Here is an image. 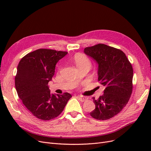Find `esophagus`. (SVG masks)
Wrapping results in <instances>:
<instances>
[{
	"label": "esophagus",
	"instance_id": "esophagus-1",
	"mask_svg": "<svg viewBox=\"0 0 151 151\" xmlns=\"http://www.w3.org/2000/svg\"><path fill=\"white\" fill-rule=\"evenodd\" d=\"M78 98L81 101H83V102L86 100V98L84 96H78Z\"/></svg>",
	"mask_w": 151,
	"mask_h": 151
}]
</instances>
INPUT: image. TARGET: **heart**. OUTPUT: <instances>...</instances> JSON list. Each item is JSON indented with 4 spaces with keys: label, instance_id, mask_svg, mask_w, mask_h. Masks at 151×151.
Instances as JSON below:
<instances>
[{
    "label": "heart",
    "instance_id": "heart-1",
    "mask_svg": "<svg viewBox=\"0 0 151 151\" xmlns=\"http://www.w3.org/2000/svg\"><path fill=\"white\" fill-rule=\"evenodd\" d=\"M74 61L77 68L83 66H88L90 67L91 62L86 56L82 53H77L74 57Z\"/></svg>",
    "mask_w": 151,
    "mask_h": 151
}]
</instances>
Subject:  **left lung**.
I'll return each mask as SVG.
<instances>
[{"label": "left lung", "instance_id": "1", "mask_svg": "<svg viewBox=\"0 0 151 151\" xmlns=\"http://www.w3.org/2000/svg\"><path fill=\"white\" fill-rule=\"evenodd\" d=\"M84 52L98 63V81L105 87L102 96L97 99L93 98L95 109L90 115L96 120H108L129 102L133 88V68L122 50L106 45L87 47Z\"/></svg>", "mask_w": 151, "mask_h": 151}]
</instances>
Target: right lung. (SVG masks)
I'll list each match as a JSON object with an SVG mask.
<instances>
[{
	"label": "right lung",
	"mask_w": 151,
	"mask_h": 151,
	"mask_svg": "<svg viewBox=\"0 0 151 151\" xmlns=\"http://www.w3.org/2000/svg\"><path fill=\"white\" fill-rule=\"evenodd\" d=\"M67 52L38 49L21 58L17 68L15 86L26 108L42 120H50L62 112L72 95L51 94L48 83L55 74L57 63Z\"/></svg>",
	"instance_id": "right-lung-1"
}]
</instances>
